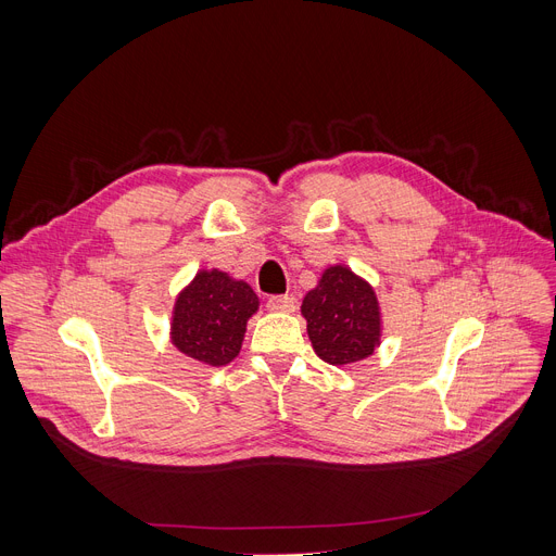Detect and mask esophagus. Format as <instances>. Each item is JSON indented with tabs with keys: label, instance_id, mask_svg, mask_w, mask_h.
<instances>
[{
	"label": "esophagus",
	"instance_id": "1",
	"mask_svg": "<svg viewBox=\"0 0 556 556\" xmlns=\"http://www.w3.org/2000/svg\"><path fill=\"white\" fill-rule=\"evenodd\" d=\"M268 311H281V313H293L295 311V302L290 295H273L268 298Z\"/></svg>",
	"mask_w": 556,
	"mask_h": 556
}]
</instances>
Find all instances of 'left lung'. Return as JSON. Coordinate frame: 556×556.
<instances>
[{"instance_id":"1","label":"left lung","mask_w":556,"mask_h":556,"mask_svg":"<svg viewBox=\"0 0 556 556\" xmlns=\"http://www.w3.org/2000/svg\"><path fill=\"white\" fill-rule=\"evenodd\" d=\"M302 315L315 354L329 365H349L374 354L381 315L374 290L349 268H329L304 298Z\"/></svg>"}]
</instances>
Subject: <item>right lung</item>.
Returning <instances> with one entry per match:
<instances>
[{
    "label": "right lung",
    "mask_w": 556,
    "mask_h": 556,
    "mask_svg": "<svg viewBox=\"0 0 556 556\" xmlns=\"http://www.w3.org/2000/svg\"><path fill=\"white\" fill-rule=\"evenodd\" d=\"M258 298L245 281L202 270L175 302L173 344L189 358L220 367L241 352L245 325Z\"/></svg>",
    "instance_id": "add662e5"
}]
</instances>
